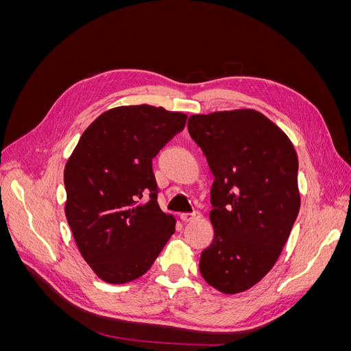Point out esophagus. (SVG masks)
Here are the masks:
<instances>
[{
    "instance_id": "34e87169",
    "label": "esophagus",
    "mask_w": 351,
    "mask_h": 351,
    "mask_svg": "<svg viewBox=\"0 0 351 351\" xmlns=\"http://www.w3.org/2000/svg\"><path fill=\"white\" fill-rule=\"evenodd\" d=\"M200 217V212L195 210V212H190V214H180V219H182L183 222H190L193 219H197Z\"/></svg>"
}]
</instances>
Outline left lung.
I'll return each instance as SVG.
<instances>
[{
    "label": "left lung",
    "instance_id": "left-lung-1",
    "mask_svg": "<svg viewBox=\"0 0 351 351\" xmlns=\"http://www.w3.org/2000/svg\"><path fill=\"white\" fill-rule=\"evenodd\" d=\"M187 130L215 177L214 240L199 271L218 291L243 293L272 269L299 214L295 149L277 124L249 108L190 115Z\"/></svg>",
    "mask_w": 351,
    "mask_h": 351
}]
</instances>
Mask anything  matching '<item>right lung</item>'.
Returning a JSON list of instances; mask_svg holds the SVG:
<instances>
[{"label": "right lung", "instance_id": "add662e5", "mask_svg": "<svg viewBox=\"0 0 351 351\" xmlns=\"http://www.w3.org/2000/svg\"><path fill=\"white\" fill-rule=\"evenodd\" d=\"M187 115L152 105H124L101 114L64 168L66 218L92 271L125 284L152 267L176 231L161 210L152 159L182 132Z\"/></svg>", "mask_w": 351, "mask_h": 351}]
</instances>
